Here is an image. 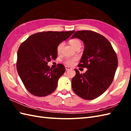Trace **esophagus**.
Instances as JSON below:
<instances>
[{
    "label": "esophagus",
    "mask_w": 131,
    "mask_h": 131,
    "mask_svg": "<svg viewBox=\"0 0 131 131\" xmlns=\"http://www.w3.org/2000/svg\"><path fill=\"white\" fill-rule=\"evenodd\" d=\"M65 69H66V70H71V68L69 67V66H65Z\"/></svg>",
    "instance_id": "34e87169"
}]
</instances>
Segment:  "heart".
Here are the masks:
<instances>
[{
  "mask_svg": "<svg viewBox=\"0 0 131 131\" xmlns=\"http://www.w3.org/2000/svg\"><path fill=\"white\" fill-rule=\"evenodd\" d=\"M70 45L73 47L75 49L77 48H80L82 46V43L80 40L78 39H73L69 41ZM64 46V43L61 42L58 44L57 48V51L58 53H60L61 50H62L63 47ZM77 60L76 58H66L64 61V62L67 65H73L75 61Z\"/></svg>",
  "mask_w": 131,
  "mask_h": 131,
  "instance_id": "1",
  "label": "heart"
}]
</instances>
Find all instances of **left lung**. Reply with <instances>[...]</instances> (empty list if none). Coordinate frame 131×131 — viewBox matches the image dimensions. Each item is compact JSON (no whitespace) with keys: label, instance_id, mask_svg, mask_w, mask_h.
I'll return each mask as SVG.
<instances>
[{"label":"left lung","instance_id":"1","mask_svg":"<svg viewBox=\"0 0 131 131\" xmlns=\"http://www.w3.org/2000/svg\"><path fill=\"white\" fill-rule=\"evenodd\" d=\"M83 41L84 49L79 67L88 70L75 75L71 85L75 93L91 100L101 96L112 84L118 66V58L112 44L104 36L91 30L76 31L71 37Z\"/></svg>","mask_w":131,"mask_h":131}]
</instances>
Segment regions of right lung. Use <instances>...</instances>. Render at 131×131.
<instances>
[{"label":"right lung","mask_w":131,"mask_h":131,"mask_svg":"<svg viewBox=\"0 0 131 131\" xmlns=\"http://www.w3.org/2000/svg\"><path fill=\"white\" fill-rule=\"evenodd\" d=\"M74 32L73 30L35 33L21 44L17 52V70L30 93L44 97L55 91L65 68L62 64H58L57 68L52 69L47 64L57 57L58 44Z\"/></svg>","instance_id":"1"}]
</instances>
